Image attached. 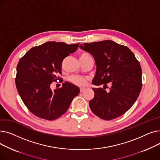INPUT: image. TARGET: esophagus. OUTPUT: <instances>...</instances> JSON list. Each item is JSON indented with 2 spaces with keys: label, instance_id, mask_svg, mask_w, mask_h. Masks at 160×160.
I'll return each instance as SVG.
<instances>
[{
  "label": "esophagus",
  "instance_id": "obj_1",
  "mask_svg": "<svg viewBox=\"0 0 160 160\" xmlns=\"http://www.w3.org/2000/svg\"><path fill=\"white\" fill-rule=\"evenodd\" d=\"M85 90V88H81L80 89V91L81 92V93H82V92H83V91H84Z\"/></svg>",
  "mask_w": 160,
  "mask_h": 160
}]
</instances>
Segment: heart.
Here are the masks:
<instances>
[{"instance_id":"b5f03b06","label":"heart","mask_w":160,"mask_h":160,"mask_svg":"<svg viewBox=\"0 0 160 160\" xmlns=\"http://www.w3.org/2000/svg\"><path fill=\"white\" fill-rule=\"evenodd\" d=\"M87 55L88 54L83 53V54H82L80 56H87ZM69 80L72 83H74V84L77 85L78 86H84L86 85L87 82H88V79L86 78L82 77H80V76H77V75L71 76V77L69 78Z\"/></svg>"}]
</instances>
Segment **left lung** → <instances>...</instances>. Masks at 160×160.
<instances>
[{
    "mask_svg": "<svg viewBox=\"0 0 160 160\" xmlns=\"http://www.w3.org/2000/svg\"><path fill=\"white\" fill-rule=\"evenodd\" d=\"M93 56L97 71L93 80L94 98L89 107L97 116L112 120L127 112L135 103L142 88V70L139 61L127 47L112 40L80 45ZM110 84L107 92L104 89Z\"/></svg>",
    "mask_w": 160,
    "mask_h": 160,
    "instance_id": "1",
    "label": "left lung"
}]
</instances>
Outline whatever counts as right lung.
Returning a JSON list of instances; mask_svg holds the SVG:
<instances>
[{
    "label": "right lung",
    "mask_w": 160,
    "mask_h": 160,
    "mask_svg": "<svg viewBox=\"0 0 160 160\" xmlns=\"http://www.w3.org/2000/svg\"><path fill=\"white\" fill-rule=\"evenodd\" d=\"M79 43L48 41L30 49L17 66L15 85L29 111L39 118L52 121L68 110L72 99L80 93L78 87L65 82L52 90L50 84L61 80L62 62L74 52ZM63 82V80H62Z\"/></svg>",
    "instance_id": "obj_1"
}]
</instances>
